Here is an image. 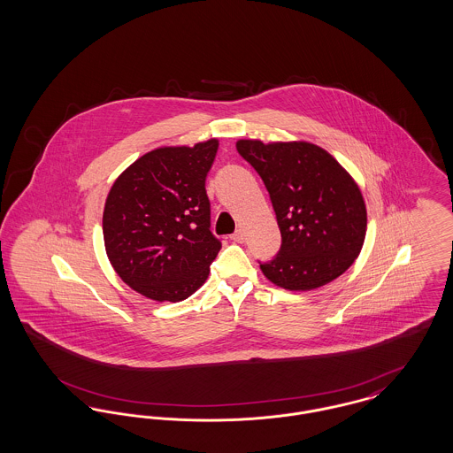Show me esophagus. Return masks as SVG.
Instances as JSON below:
<instances>
[{
	"instance_id": "1",
	"label": "esophagus",
	"mask_w": 453,
	"mask_h": 453,
	"mask_svg": "<svg viewBox=\"0 0 453 453\" xmlns=\"http://www.w3.org/2000/svg\"><path fill=\"white\" fill-rule=\"evenodd\" d=\"M231 239H233L234 242H242V241H244V233L239 229V231H236V233L231 236Z\"/></svg>"
}]
</instances>
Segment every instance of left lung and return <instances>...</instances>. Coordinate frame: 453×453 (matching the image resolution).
Instances as JSON below:
<instances>
[{
	"instance_id": "obj_1",
	"label": "left lung",
	"mask_w": 453,
	"mask_h": 453,
	"mask_svg": "<svg viewBox=\"0 0 453 453\" xmlns=\"http://www.w3.org/2000/svg\"><path fill=\"white\" fill-rule=\"evenodd\" d=\"M236 150L261 176L280 227V250L259 263L263 275L287 290H312L343 275L366 233L365 202L349 173L303 141L241 139Z\"/></svg>"
}]
</instances>
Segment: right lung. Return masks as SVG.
<instances>
[{"label": "right lung", "mask_w": 453, "mask_h": 453, "mask_svg": "<svg viewBox=\"0 0 453 453\" xmlns=\"http://www.w3.org/2000/svg\"><path fill=\"white\" fill-rule=\"evenodd\" d=\"M219 141L146 152L108 192L104 239L119 277L157 302L190 297L220 251L205 178Z\"/></svg>", "instance_id": "add662e5"}]
</instances>
